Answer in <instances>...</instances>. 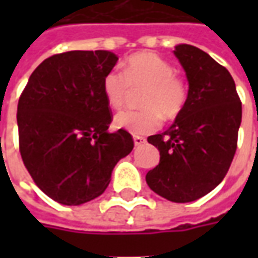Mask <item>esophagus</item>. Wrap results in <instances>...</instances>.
<instances>
[{"label":"esophagus","mask_w":258,"mask_h":258,"mask_svg":"<svg viewBox=\"0 0 258 258\" xmlns=\"http://www.w3.org/2000/svg\"><path fill=\"white\" fill-rule=\"evenodd\" d=\"M134 144H135V146L145 145L146 138L145 137H140V135H134Z\"/></svg>","instance_id":"34e87169"}]
</instances>
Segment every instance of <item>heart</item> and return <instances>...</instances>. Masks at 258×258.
Listing matches in <instances>:
<instances>
[{
	"label": "heart",
	"mask_w": 258,
	"mask_h": 258,
	"mask_svg": "<svg viewBox=\"0 0 258 258\" xmlns=\"http://www.w3.org/2000/svg\"><path fill=\"white\" fill-rule=\"evenodd\" d=\"M146 87L141 99L144 109L125 110L114 117L118 128L133 134H149L166 120H174L184 112L189 98L188 84L168 60L153 52L131 55L123 63V72L109 70L102 91L107 105L120 110L127 103L131 91Z\"/></svg>",
	"instance_id": "obj_1"
}]
</instances>
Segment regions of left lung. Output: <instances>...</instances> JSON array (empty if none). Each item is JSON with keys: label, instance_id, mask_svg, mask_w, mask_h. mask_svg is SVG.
Wrapping results in <instances>:
<instances>
[{"label": "left lung", "instance_id": "left-lung-1", "mask_svg": "<svg viewBox=\"0 0 258 258\" xmlns=\"http://www.w3.org/2000/svg\"><path fill=\"white\" fill-rule=\"evenodd\" d=\"M174 55L186 73L189 98L167 131L148 138L160 162L148 171L146 182L164 199L186 203L211 192L227 175L238 148L242 102L232 76L205 51L181 44Z\"/></svg>", "mask_w": 258, "mask_h": 258}]
</instances>
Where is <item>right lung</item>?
<instances>
[{
    "mask_svg": "<svg viewBox=\"0 0 258 258\" xmlns=\"http://www.w3.org/2000/svg\"><path fill=\"white\" fill-rule=\"evenodd\" d=\"M117 59L109 51L56 53L38 64L20 95V156L34 184L58 203L83 205L103 194L134 148L128 131L107 133L113 116L102 81Z\"/></svg>",
    "mask_w": 258,
    "mask_h": 258,
    "instance_id": "1",
    "label": "right lung"
}]
</instances>
